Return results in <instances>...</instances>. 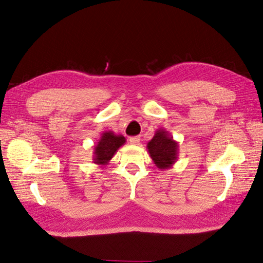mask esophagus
Listing matches in <instances>:
<instances>
[{"mask_svg":"<svg viewBox=\"0 0 263 263\" xmlns=\"http://www.w3.org/2000/svg\"><path fill=\"white\" fill-rule=\"evenodd\" d=\"M129 142L132 145H139L140 142V137L139 136H134L129 138Z\"/></svg>","mask_w":263,"mask_h":263,"instance_id":"34e87169","label":"esophagus"}]
</instances>
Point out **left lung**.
<instances>
[{"instance_id": "8db88e82", "label": "left lung", "mask_w": 263, "mask_h": 263, "mask_svg": "<svg viewBox=\"0 0 263 263\" xmlns=\"http://www.w3.org/2000/svg\"><path fill=\"white\" fill-rule=\"evenodd\" d=\"M147 149L150 158L160 170L172 168L178 160L179 142L165 129L156 130L153 139L147 144Z\"/></svg>"}]
</instances>
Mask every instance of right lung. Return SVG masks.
Returning a JSON list of instances; mask_svg holds the SVG:
<instances>
[{
	"label": "right lung",
	"instance_id": "add662e5",
	"mask_svg": "<svg viewBox=\"0 0 263 263\" xmlns=\"http://www.w3.org/2000/svg\"><path fill=\"white\" fill-rule=\"evenodd\" d=\"M126 138L123 135H116L112 130L102 133L100 139L93 147V162L98 165H106L112 160L117 150L125 145Z\"/></svg>",
	"mask_w": 263,
	"mask_h": 263
}]
</instances>
